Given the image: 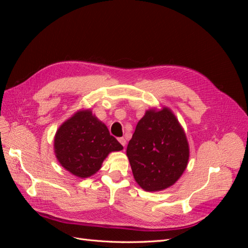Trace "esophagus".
Wrapping results in <instances>:
<instances>
[{
  "label": "esophagus",
  "mask_w": 248,
  "mask_h": 248,
  "mask_svg": "<svg viewBox=\"0 0 248 248\" xmlns=\"http://www.w3.org/2000/svg\"><path fill=\"white\" fill-rule=\"evenodd\" d=\"M118 140H119L120 144H121V145L124 147V149H125V146H126V140H125L124 138H119V139H118Z\"/></svg>",
  "instance_id": "esophagus-1"
}]
</instances>
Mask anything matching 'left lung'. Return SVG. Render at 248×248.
<instances>
[{"label": "left lung", "mask_w": 248, "mask_h": 248, "mask_svg": "<svg viewBox=\"0 0 248 248\" xmlns=\"http://www.w3.org/2000/svg\"><path fill=\"white\" fill-rule=\"evenodd\" d=\"M126 153L134 179L147 191L171 186L183 174L189 158L188 142L182 127L166 108L146 111Z\"/></svg>", "instance_id": "left-lung-1"}]
</instances>
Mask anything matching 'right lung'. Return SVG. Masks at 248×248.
Returning <instances> with one entry per match:
<instances>
[{"instance_id":"right-lung-1","label":"right lung","mask_w":248,"mask_h":248,"mask_svg":"<svg viewBox=\"0 0 248 248\" xmlns=\"http://www.w3.org/2000/svg\"><path fill=\"white\" fill-rule=\"evenodd\" d=\"M122 149V145L110 136L108 127L90 110L79 111L67 120L55 137L59 162L79 178L95 174L109 152Z\"/></svg>"}]
</instances>
